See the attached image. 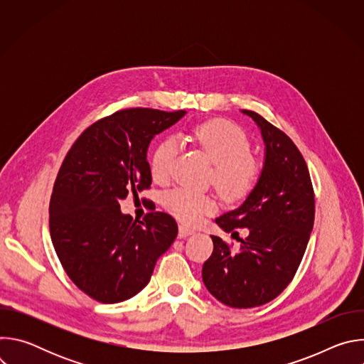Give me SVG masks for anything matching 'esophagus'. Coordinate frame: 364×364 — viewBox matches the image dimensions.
Here are the masks:
<instances>
[{
	"mask_svg": "<svg viewBox=\"0 0 364 364\" xmlns=\"http://www.w3.org/2000/svg\"><path fill=\"white\" fill-rule=\"evenodd\" d=\"M193 233H194L193 229L187 228L186 225H178V236H180V237H186V236H190V235H193Z\"/></svg>",
	"mask_w": 364,
	"mask_h": 364,
	"instance_id": "34e87169",
	"label": "esophagus"
}]
</instances>
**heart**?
Wrapping results in <instances>:
<instances>
[{
  "label": "heart",
  "mask_w": 364,
  "mask_h": 364,
  "mask_svg": "<svg viewBox=\"0 0 364 364\" xmlns=\"http://www.w3.org/2000/svg\"><path fill=\"white\" fill-rule=\"evenodd\" d=\"M187 138L215 164L212 180L223 198L240 201L250 196L261 178V166L250 155V141L240 127L226 119H213L196 125ZM177 154L176 138H166L154 149L149 168L155 181L166 183L170 178ZM163 204L173 216L191 225L218 210L213 196L183 187L167 191Z\"/></svg>",
  "instance_id": "heart-1"
}]
</instances>
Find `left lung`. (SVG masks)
<instances>
[{"mask_svg":"<svg viewBox=\"0 0 364 364\" xmlns=\"http://www.w3.org/2000/svg\"><path fill=\"white\" fill-rule=\"evenodd\" d=\"M265 142V164L256 188L236 210L216 223L232 232L247 228L240 247L212 236L213 253L203 265L209 292L232 308H253L277 298L292 281L314 226L316 200L302 154L279 128L253 111H243Z\"/></svg>","mask_w":364,"mask_h":364,"instance_id":"obj_1","label":"left lung"}]
</instances>
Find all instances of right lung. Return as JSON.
Wrapping results in <instances>:
<instances>
[{
    "label": "right lung",
    "instance_id": "add662e5",
    "mask_svg": "<svg viewBox=\"0 0 364 364\" xmlns=\"http://www.w3.org/2000/svg\"><path fill=\"white\" fill-rule=\"evenodd\" d=\"M184 115L121 109L86 128L66 154L50 198V236L68 277L95 301L117 304L144 289L178 233L168 213L134 220L119 200L151 187L148 145Z\"/></svg>",
    "mask_w": 364,
    "mask_h": 364
}]
</instances>
